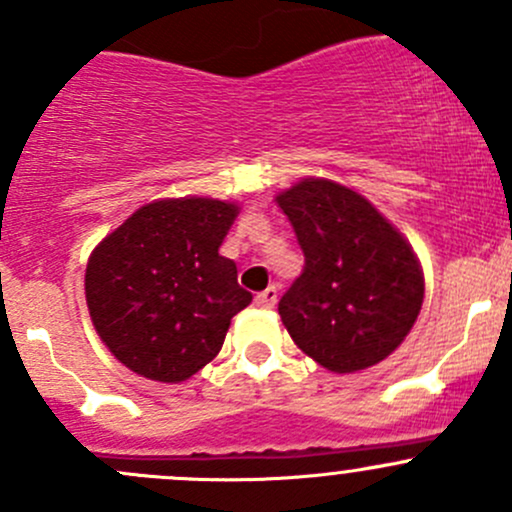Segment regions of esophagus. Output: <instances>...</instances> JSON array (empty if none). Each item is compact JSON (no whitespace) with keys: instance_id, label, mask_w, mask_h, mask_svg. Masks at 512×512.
Wrapping results in <instances>:
<instances>
[{"instance_id":"obj_1","label":"esophagus","mask_w":512,"mask_h":512,"mask_svg":"<svg viewBox=\"0 0 512 512\" xmlns=\"http://www.w3.org/2000/svg\"><path fill=\"white\" fill-rule=\"evenodd\" d=\"M255 302L260 304V307H265V309H272L277 304V287H267L265 292H260L255 297Z\"/></svg>"}]
</instances>
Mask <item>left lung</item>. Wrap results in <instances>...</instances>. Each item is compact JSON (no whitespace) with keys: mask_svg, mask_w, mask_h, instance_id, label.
<instances>
[{"mask_svg":"<svg viewBox=\"0 0 512 512\" xmlns=\"http://www.w3.org/2000/svg\"><path fill=\"white\" fill-rule=\"evenodd\" d=\"M304 252L280 317L304 354L337 374L386 359L414 327L423 275L409 242L354 190L302 180L277 195Z\"/></svg>","mask_w":512,"mask_h":512,"instance_id":"obj_1","label":"left lung"}]
</instances>
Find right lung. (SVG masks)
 Here are the masks:
<instances>
[{"mask_svg": "<svg viewBox=\"0 0 512 512\" xmlns=\"http://www.w3.org/2000/svg\"><path fill=\"white\" fill-rule=\"evenodd\" d=\"M235 215L210 198L158 200L96 247L86 304L123 366L175 384L218 356L230 319L252 302L235 262L218 252Z\"/></svg>", "mask_w": 512, "mask_h": 512, "instance_id": "add662e5", "label": "right lung"}]
</instances>
